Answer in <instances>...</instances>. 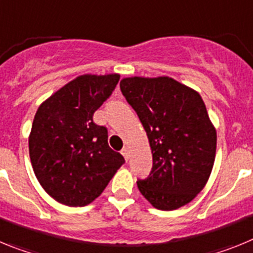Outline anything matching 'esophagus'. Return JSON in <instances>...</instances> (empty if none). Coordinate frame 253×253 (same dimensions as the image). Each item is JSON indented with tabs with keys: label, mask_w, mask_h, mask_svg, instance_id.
Returning a JSON list of instances; mask_svg holds the SVG:
<instances>
[{
	"label": "esophagus",
	"mask_w": 253,
	"mask_h": 253,
	"mask_svg": "<svg viewBox=\"0 0 253 253\" xmlns=\"http://www.w3.org/2000/svg\"><path fill=\"white\" fill-rule=\"evenodd\" d=\"M122 154H123V156H124L125 160L128 161L129 157H130V153H129V148L124 147V148H123V151H122Z\"/></svg>",
	"instance_id": "obj_1"
}]
</instances>
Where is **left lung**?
Segmentation results:
<instances>
[{
    "label": "left lung",
    "instance_id": "1",
    "mask_svg": "<svg viewBox=\"0 0 253 253\" xmlns=\"http://www.w3.org/2000/svg\"><path fill=\"white\" fill-rule=\"evenodd\" d=\"M120 90L139 116L153 157L149 176L137 182L140 194L160 210L189 204L215 160L216 130L202 96L167 76L125 77Z\"/></svg>",
    "mask_w": 253,
    "mask_h": 253
}]
</instances>
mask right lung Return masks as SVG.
<instances>
[{"instance_id":"add662e5","label":"right lung","mask_w":253,"mask_h":253,"mask_svg":"<svg viewBox=\"0 0 253 253\" xmlns=\"http://www.w3.org/2000/svg\"><path fill=\"white\" fill-rule=\"evenodd\" d=\"M120 75H82L60 87L38 107L29 135L31 166L45 193L68 207L99 198L125 162L107 143V129L95 113Z\"/></svg>"}]
</instances>
